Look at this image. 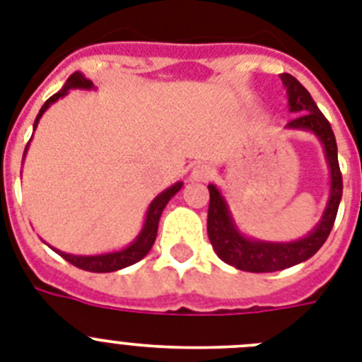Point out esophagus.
<instances>
[{
  "instance_id": "obj_1",
  "label": "esophagus",
  "mask_w": 362,
  "mask_h": 362,
  "mask_svg": "<svg viewBox=\"0 0 362 362\" xmlns=\"http://www.w3.org/2000/svg\"><path fill=\"white\" fill-rule=\"evenodd\" d=\"M214 175V169L209 165H204V163H200V165H197L193 171H191V180L195 182H206L209 180V176Z\"/></svg>"
}]
</instances>
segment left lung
<instances>
[{
    "label": "left lung",
    "mask_w": 362,
    "mask_h": 362,
    "mask_svg": "<svg viewBox=\"0 0 362 362\" xmlns=\"http://www.w3.org/2000/svg\"><path fill=\"white\" fill-rule=\"evenodd\" d=\"M279 77L287 88L289 110L298 114L293 121L287 123V129L309 130L324 145V153H326L331 173L329 200H327L326 211L322 215L320 223L305 238L291 243H267L250 239L239 232L232 215H230L224 197L221 195V191L214 184H209V243H211L215 254L224 263L239 270H247V272H276V270L298 265L302 261H308L309 257L315 256L329 235L342 199V175L341 167H339V158H337L335 134L331 130L329 121L318 110L311 93L293 75L281 73Z\"/></svg>",
    "instance_id": "8db88e82"
}]
</instances>
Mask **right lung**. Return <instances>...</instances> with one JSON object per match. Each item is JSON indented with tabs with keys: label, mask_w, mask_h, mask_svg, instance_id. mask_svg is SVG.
Returning a JSON list of instances; mask_svg holds the SVG:
<instances>
[{
	"label": "right lung",
	"mask_w": 362,
	"mask_h": 362,
	"mask_svg": "<svg viewBox=\"0 0 362 362\" xmlns=\"http://www.w3.org/2000/svg\"><path fill=\"white\" fill-rule=\"evenodd\" d=\"M73 88L92 90L93 83L92 81H88L83 73H78V71L73 73L71 77L66 81L62 90L54 93L53 97H49V99L44 103V106H42L38 115H36L35 129H36V124H38V121H40L42 114H44V112L47 110L54 101H59L60 97L68 95V92L69 90H73ZM27 147H29V145H27ZM27 147H25V153H27ZM180 189H182V182H176L175 186L167 187L165 191H162V193H160L153 202H151L141 232H139L138 238L130 243L129 247L123 248V250L108 252V254H99V256H73V254H66V252L54 250V248L53 250L57 252L59 256H62L66 261H69L71 265L78 267V269H83V270H88V272H114V270H119V269H124V267L134 265V263H138L139 259H144V257L148 254V250L153 248L154 241H156L160 215H162L167 202H169V200H171Z\"/></svg>",
	"instance_id": "obj_1"
}]
</instances>
